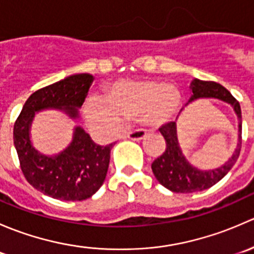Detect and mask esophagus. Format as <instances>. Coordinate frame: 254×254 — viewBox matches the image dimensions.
<instances>
[{
    "label": "esophagus",
    "mask_w": 254,
    "mask_h": 254,
    "mask_svg": "<svg viewBox=\"0 0 254 254\" xmlns=\"http://www.w3.org/2000/svg\"><path fill=\"white\" fill-rule=\"evenodd\" d=\"M146 131L145 130H134V131H130L125 135L124 137H127V139L131 140H142L146 137Z\"/></svg>",
    "instance_id": "esophagus-1"
}]
</instances>
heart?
I'll return each instance as SVG.
<instances>
[{
  "mask_svg": "<svg viewBox=\"0 0 254 254\" xmlns=\"http://www.w3.org/2000/svg\"><path fill=\"white\" fill-rule=\"evenodd\" d=\"M182 94L177 87L157 79L119 81L108 89L106 99L92 97L86 104L89 125L114 131L122 120H137L161 127L178 115Z\"/></svg>",
  "mask_w": 254,
  "mask_h": 254,
  "instance_id": "1",
  "label": "heart"
}]
</instances>
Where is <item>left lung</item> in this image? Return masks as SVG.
<instances>
[{
	"mask_svg": "<svg viewBox=\"0 0 254 254\" xmlns=\"http://www.w3.org/2000/svg\"><path fill=\"white\" fill-rule=\"evenodd\" d=\"M191 96L190 101L193 102L198 98H217L227 102L234 107L238 119H240V140L234 156L230 158L229 162L225 163L222 167L211 171H200L187 162L186 157L182 153L181 147L177 139L176 123L171 122L160 127V132L166 140V150L162 155L153 161L152 172L157 181L170 190L175 193H195L210 188L217 182L221 181L229 173L232 166L236 163L242 146V115H241L240 103L224 86L212 81H201L194 79L191 82Z\"/></svg>",
	"mask_w": 254,
	"mask_h": 254,
	"instance_id": "1",
	"label": "left lung"
}]
</instances>
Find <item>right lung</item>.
<instances>
[{
  "label": "right lung",
  "instance_id": "1",
  "mask_svg": "<svg viewBox=\"0 0 254 254\" xmlns=\"http://www.w3.org/2000/svg\"><path fill=\"white\" fill-rule=\"evenodd\" d=\"M93 81L88 73H78L35 91L23 106L13 127V141L20 170L30 186L45 195L60 200L88 199L106 179L113 143L97 145L81 127H76L71 145L54 157L40 155L29 140V127L34 113L60 108L77 118Z\"/></svg>",
  "mask_w": 254,
  "mask_h": 254
}]
</instances>
